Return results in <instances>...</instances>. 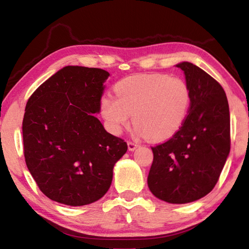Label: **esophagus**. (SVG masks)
I'll list each match as a JSON object with an SVG mask.
<instances>
[{"label": "esophagus", "mask_w": 249, "mask_h": 249, "mask_svg": "<svg viewBox=\"0 0 249 249\" xmlns=\"http://www.w3.org/2000/svg\"><path fill=\"white\" fill-rule=\"evenodd\" d=\"M127 146H128V149H129V150H135L140 145H138L137 142H135L128 141V142H127Z\"/></svg>", "instance_id": "1"}]
</instances>
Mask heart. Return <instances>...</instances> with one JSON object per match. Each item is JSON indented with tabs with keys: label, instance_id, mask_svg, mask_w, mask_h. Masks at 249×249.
<instances>
[{
	"label": "heart",
	"instance_id": "1",
	"mask_svg": "<svg viewBox=\"0 0 249 249\" xmlns=\"http://www.w3.org/2000/svg\"><path fill=\"white\" fill-rule=\"evenodd\" d=\"M116 98L104 95L101 114L114 133L127 126L133 114L136 132L151 142L169 140L179 132L191 107L190 88L165 73L137 74L115 86Z\"/></svg>",
	"mask_w": 249,
	"mask_h": 249
}]
</instances>
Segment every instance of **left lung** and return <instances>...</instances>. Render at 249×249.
Listing matches in <instances>:
<instances>
[{"instance_id":"8db88e82","label":"left lung","mask_w":249,"mask_h":249,"mask_svg":"<svg viewBox=\"0 0 249 249\" xmlns=\"http://www.w3.org/2000/svg\"><path fill=\"white\" fill-rule=\"evenodd\" d=\"M183 70L191 91V107L182 127L154 153L148 187L169 203L199 200L213 190L231 149L229 102L215 79L191 62Z\"/></svg>"}]
</instances>
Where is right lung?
Instances as JSON below:
<instances>
[{
    "instance_id": "add662e5",
    "label": "right lung",
    "mask_w": 249,
    "mask_h": 249,
    "mask_svg": "<svg viewBox=\"0 0 249 249\" xmlns=\"http://www.w3.org/2000/svg\"><path fill=\"white\" fill-rule=\"evenodd\" d=\"M109 73L68 66L40 84L28 99L23 120L26 166L44 195L81 206L109 189L113 167L127 151L93 115L100 111Z\"/></svg>"
}]
</instances>
